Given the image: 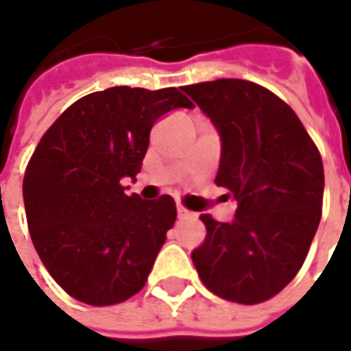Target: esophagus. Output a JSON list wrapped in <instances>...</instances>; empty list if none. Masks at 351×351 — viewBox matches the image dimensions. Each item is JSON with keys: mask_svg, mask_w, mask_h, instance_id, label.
<instances>
[{"mask_svg": "<svg viewBox=\"0 0 351 351\" xmlns=\"http://www.w3.org/2000/svg\"><path fill=\"white\" fill-rule=\"evenodd\" d=\"M176 210H178V218H195V215H193L192 210H188L186 207H182V205H178Z\"/></svg>", "mask_w": 351, "mask_h": 351, "instance_id": "esophagus-1", "label": "esophagus"}]
</instances>
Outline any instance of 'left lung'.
Here are the masks:
<instances>
[{"label":"left lung","mask_w":351,"mask_h":351,"mask_svg":"<svg viewBox=\"0 0 351 351\" xmlns=\"http://www.w3.org/2000/svg\"><path fill=\"white\" fill-rule=\"evenodd\" d=\"M220 133L217 186L237 199L232 222L201 215L192 252L203 285L224 300L261 304L302 268L321 220L323 161L293 108L262 85L217 80L182 87Z\"/></svg>","instance_id":"obj_1"}]
</instances>
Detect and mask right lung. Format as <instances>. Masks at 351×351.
Here are the masks:
<instances>
[{
    "label": "right lung",
    "mask_w": 351,
    "mask_h": 351,
    "mask_svg": "<svg viewBox=\"0 0 351 351\" xmlns=\"http://www.w3.org/2000/svg\"><path fill=\"white\" fill-rule=\"evenodd\" d=\"M193 108L180 89L112 87L66 108L41 136L22 195L32 243L51 278L90 306L141 291L176 220L171 195L125 193L163 114Z\"/></svg>",
    "instance_id": "add662e5"
}]
</instances>
